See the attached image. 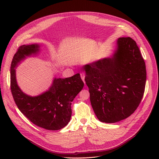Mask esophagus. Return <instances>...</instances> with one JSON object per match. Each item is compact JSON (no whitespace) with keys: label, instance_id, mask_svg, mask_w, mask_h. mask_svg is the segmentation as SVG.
<instances>
[{"label":"esophagus","instance_id":"esophagus-1","mask_svg":"<svg viewBox=\"0 0 159 159\" xmlns=\"http://www.w3.org/2000/svg\"><path fill=\"white\" fill-rule=\"evenodd\" d=\"M80 77H81L82 80H83V82H84V84H85V74L82 72V73H80Z\"/></svg>","mask_w":159,"mask_h":159}]
</instances>
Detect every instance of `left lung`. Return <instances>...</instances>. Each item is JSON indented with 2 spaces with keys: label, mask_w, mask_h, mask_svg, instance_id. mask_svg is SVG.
<instances>
[{
  "label": "left lung",
  "mask_w": 159,
  "mask_h": 159,
  "mask_svg": "<svg viewBox=\"0 0 159 159\" xmlns=\"http://www.w3.org/2000/svg\"><path fill=\"white\" fill-rule=\"evenodd\" d=\"M111 58L82 67L90 101L98 119L113 123L129 117L139 107L145 91L144 60L131 38H120Z\"/></svg>",
  "instance_id": "obj_1"
}]
</instances>
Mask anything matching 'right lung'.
<instances>
[{
  "label": "right lung",
  "instance_id": "right-lung-1",
  "mask_svg": "<svg viewBox=\"0 0 159 159\" xmlns=\"http://www.w3.org/2000/svg\"><path fill=\"white\" fill-rule=\"evenodd\" d=\"M39 44H24L15 53L11 65V89L14 100L20 112L35 125L48 130H58L70 120L71 104L84 87L80 74L65 79L55 78L47 91L30 96L17 85L15 68L26 57L39 52Z\"/></svg>",
  "mask_w": 159,
  "mask_h": 159
}]
</instances>
